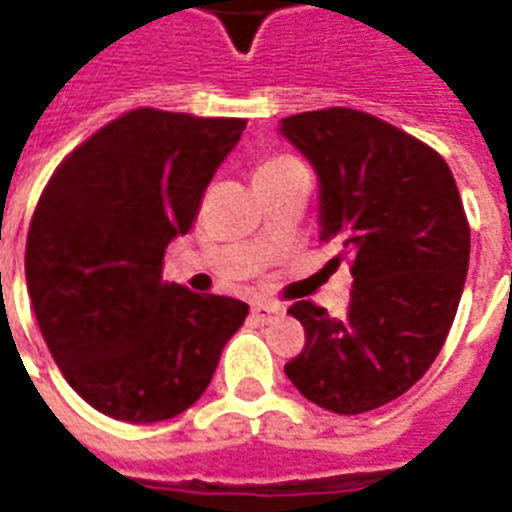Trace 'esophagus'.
<instances>
[{
  "label": "esophagus",
  "mask_w": 512,
  "mask_h": 512,
  "mask_svg": "<svg viewBox=\"0 0 512 512\" xmlns=\"http://www.w3.org/2000/svg\"><path fill=\"white\" fill-rule=\"evenodd\" d=\"M252 316H255L257 321L268 324V321L279 319L281 308H279V305H273V303H255V305H252Z\"/></svg>",
  "instance_id": "1"
}]
</instances>
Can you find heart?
Listing matches in <instances>:
<instances>
[{
	"label": "heart",
	"mask_w": 512,
	"mask_h": 512,
	"mask_svg": "<svg viewBox=\"0 0 512 512\" xmlns=\"http://www.w3.org/2000/svg\"><path fill=\"white\" fill-rule=\"evenodd\" d=\"M300 167V162L289 159V156H271V159H263V162L255 167V180H265V177H276L281 172H289Z\"/></svg>",
	"instance_id": "obj_1"
}]
</instances>
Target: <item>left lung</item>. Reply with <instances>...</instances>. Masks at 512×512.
I'll list each match as a JSON object with an SVG mask.
<instances>
[{
	"label": "left lung",
	"mask_w": 512,
	"mask_h": 512,
	"mask_svg": "<svg viewBox=\"0 0 512 512\" xmlns=\"http://www.w3.org/2000/svg\"><path fill=\"white\" fill-rule=\"evenodd\" d=\"M279 132L319 175V239L353 273L340 319L289 308L305 348L284 372L321 409L372 412L428 372L452 329L470 260L460 191L433 148L364 111H305Z\"/></svg>",
	"instance_id": "obj_1"
}]
</instances>
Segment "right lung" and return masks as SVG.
<instances>
[{"instance_id":"add662e5","label":"right lung","mask_w":512,"mask_h":512,"mask_svg":"<svg viewBox=\"0 0 512 512\" xmlns=\"http://www.w3.org/2000/svg\"><path fill=\"white\" fill-rule=\"evenodd\" d=\"M244 119L138 108L66 156L31 217L26 284L55 364L98 412L148 425L207 390L247 303L162 281Z\"/></svg>"}]
</instances>
